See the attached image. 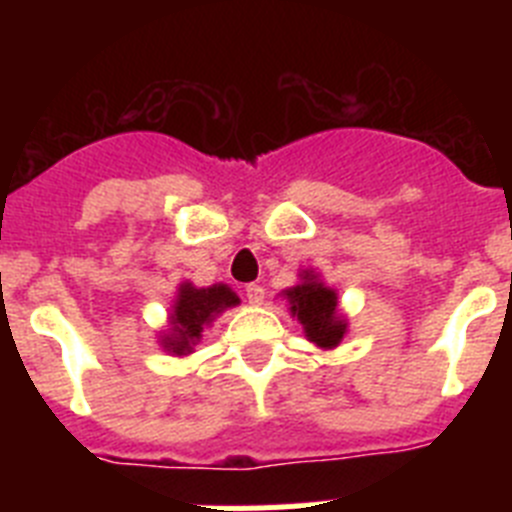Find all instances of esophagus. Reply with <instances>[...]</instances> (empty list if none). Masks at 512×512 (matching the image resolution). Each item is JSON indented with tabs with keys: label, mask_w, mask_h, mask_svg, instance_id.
<instances>
[{
	"label": "esophagus",
	"mask_w": 512,
	"mask_h": 512,
	"mask_svg": "<svg viewBox=\"0 0 512 512\" xmlns=\"http://www.w3.org/2000/svg\"><path fill=\"white\" fill-rule=\"evenodd\" d=\"M264 295L266 292L261 284H246V297L251 305H261V302H264Z\"/></svg>",
	"instance_id": "1"
}]
</instances>
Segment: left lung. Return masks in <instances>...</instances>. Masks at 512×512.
I'll list each match as a JSON object with an SVG mask.
<instances>
[{
	"label": "left lung",
	"mask_w": 512,
	"mask_h": 512,
	"mask_svg": "<svg viewBox=\"0 0 512 512\" xmlns=\"http://www.w3.org/2000/svg\"><path fill=\"white\" fill-rule=\"evenodd\" d=\"M289 310L297 315V320L305 328L307 338L318 343L320 348H333L341 343L346 333V323L336 315V292L315 282L312 274H305V284H297L295 289H287Z\"/></svg>",
	"instance_id": "1"
}]
</instances>
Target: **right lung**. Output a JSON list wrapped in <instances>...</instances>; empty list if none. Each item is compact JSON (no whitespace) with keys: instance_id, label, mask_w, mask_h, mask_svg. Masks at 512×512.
Returning <instances> with one entry per match:
<instances>
[{"instance_id":"right-lung-1","label":"right lung","mask_w":512,"mask_h":512,"mask_svg":"<svg viewBox=\"0 0 512 512\" xmlns=\"http://www.w3.org/2000/svg\"><path fill=\"white\" fill-rule=\"evenodd\" d=\"M233 305H238V297L225 284H215V287L207 289L182 284L174 312H171V325L174 328H171L169 336H164V348L179 356L189 354L194 341H200L202 328L215 318L217 312H223L225 307Z\"/></svg>"}]
</instances>
